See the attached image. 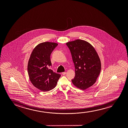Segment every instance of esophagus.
Masks as SVG:
<instances>
[{
  "label": "esophagus",
  "mask_w": 128,
  "mask_h": 128,
  "mask_svg": "<svg viewBox=\"0 0 128 128\" xmlns=\"http://www.w3.org/2000/svg\"><path fill=\"white\" fill-rule=\"evenodd\" d=\"M66 74V72H63L62 73V74L63 75H65Z\"/></svg>",
  "instance_id": "obj_1"
}]
</instances>
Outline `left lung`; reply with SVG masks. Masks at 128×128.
Segmentation results:
<instances>
[{
	"mask_svg": "<svg viewBox=\"0 0 128 128\" xmlns=\"http://www.w3.org/2000/svg\"><path fill=\"white\" fill-rule=\"evenodd\" d=\"M75 68L72 82L79 89L85 90L96 82L101 70L100 58L89 43L77 39L66 43Z\"/></svg>",
	"mask_w": 128,
	"mask_h": 128,
	"instance_id": "obj_1",
	"label": "left lung"
}]
</instances>
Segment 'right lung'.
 Listing matches in <instances>:
<instances>
[{
  "label": "right lung",
  "instance_id": "1",
  "mask_svg": "<svg viewBox=\"0 0 128 128\" xmlns=\"http://www.w3.org/2000/svg\"><path fill=\"white\" fill-rule=\"evenodd\" d=\"M53 42L38 44L34 49L28 61V71L30 80L35 88L48 91L56 86L61 74L49 68L52 66L50 56L58 46Z\"/></svg>",
  "mask_w": 128,
  "mask_h": 128
}]
</instances>
